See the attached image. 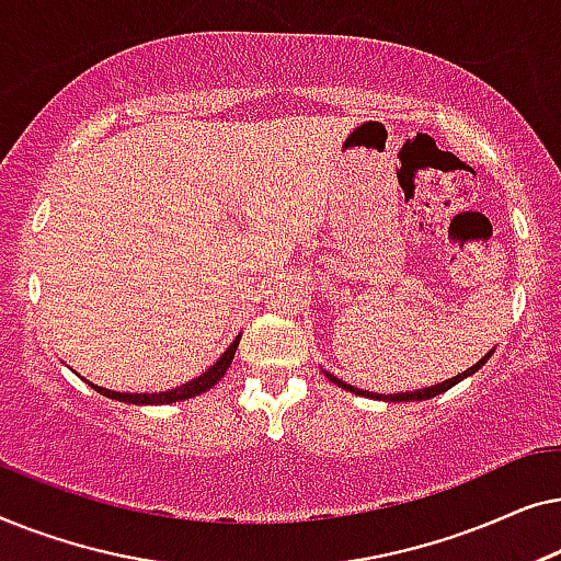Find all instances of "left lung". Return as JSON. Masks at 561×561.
Returning <instances> with one entry per match:
<instances>
[{"label":"left lung","mask_w":561,"mask_h":561,"mask_svg":"<svg viewBox=\"0 0 561 561\" xmlns=\"http://www.w3.org/2000/svg\"><path fill=\"white\" fill-rule=\"evenodd\" d=\"M495 350H490L485 357L480 359V363H474L472 367H467L465 373H459V375H455V378H449V380H444V382H436V386H432V388H421V390H411V393H396V396H382V393H370V390H359V388H355V386H347V382L344 380H340L336 378V375H332V373H327L324 370V375L329 380L334 382V386H340V388H344V390H350V393H355V396H365V398H375V401H393V403H409V401H426V398H434V396H439V393H444V390H449L451 386H457V382H462L465 378H470L472 373H478L482 365L488 363L490 359V355H493Z\"/></svg>","instance_id":"left-lung-1"}]
</instances>
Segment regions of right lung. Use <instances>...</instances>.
<instances>
[{
  "mask_svg": "<svg viewBox=\"0 0 561 561\" xmlns=\"http://www.w3.org/2000/svg\"><path fill=\"white\" fill-rule=\"evenodd\" d=\"M240 336L237 334V340L229 344L225 350V355H221L217 363H214L209 370L198 375V378L183 382V386L173 388V390H163V393H119V390H110V388H102V386H94V382H89L91 388L96 390V393H102L106 398H114V401H122V403H135V405H163V403H175V401H186V398H194V396H202L209 390L211 386H217V382L225 378V373L229 370V365H232L234 359V352H237V344H240Z\"/></svg>",
  "mask_w": 561,
  "mask_h": 561,
  "instance_id": "right-lung-1",
  "label": "right lung"
}]
</instances>
